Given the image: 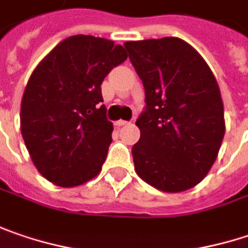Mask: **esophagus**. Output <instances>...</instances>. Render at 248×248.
I'll list each match as a JSON object with an SVG mask.
<instances>
[{
  "label": "esophagus",
  "instance_id": "34e87169",
  "mask_svg": "<svg viewBox=\"0 0 248 248\" xmlns=\"http://www.w3.org/2000/svg\"><path fill=\"white\" fill-rule=\"evenodd\" d=\"M115 124H116L118 127H121V126H126V124H129V122H127V121H122V119H121V121H116V122H115Z\"/></svg>",
  "mask_w": 248,
  "mask_h": 248
}]
</instances>
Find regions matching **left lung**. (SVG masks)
<instances>
[{
    "label": "left lung",
    "mask_w": 248,
    "mask_h": 248,
    "mask_svg": "<svg viewBox=\"0 0 248 248\" xmlns=\"http://www.w3.org/2000/svg\"><path fill=\"white\" fill-rule=\"evenodd\" d=\"M144 87L146 107L132 147L138 175L164 192H181L203 180L225 136L219 85L206 62L178 37L126 42Z\"/></svg>",
    "instance_id": "left-lung-1"
}]
</instances>
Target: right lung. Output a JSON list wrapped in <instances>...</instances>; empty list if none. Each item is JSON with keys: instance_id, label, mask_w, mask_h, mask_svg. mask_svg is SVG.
I'll return each instance as SVG.
<instances>
[{"instance_id": "right-lung-1", "label": "right lung", "mask_w": 248, "mask_h": 248, "mask_svg": "<svg viewBox=\"0 0 248 248\" xmlns=\"http://www.w3.org/2000/svg\"><path fill=\"white\" fill-rule=\"evenodd\" d=\"M127 59L102 37H67L37 64L21 104V132L39 172L59 186H77L101 171L112 143L101 84Z\"/></svg>"}]
</instances>
